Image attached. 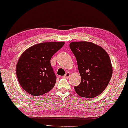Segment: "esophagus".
I'll return each mask as SVG.
<instances>
[{"label": "esophagus", "instance_id": "obj_1", "mask_svg": "<svg viewBox=\"0 0 128 128\" xmlns=\"http://www.w3.org/2000/svg\"><path fill=\"white\" fill-rule=\"evenodd\" d=\"M70 75H71L70 72H66V73L65 75L63 76V77H64V78H68V77H70Z\"/></svg>", "mask_w": 128, "mask_h": 128}]
</instances>
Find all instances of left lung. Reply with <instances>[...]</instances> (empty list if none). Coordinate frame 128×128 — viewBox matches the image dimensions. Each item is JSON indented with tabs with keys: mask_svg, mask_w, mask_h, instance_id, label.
<instances>
[{
	"mask_svg": "<svg viewBox=\"0 0 128 128\" xmlns=\"http://www.w3.org/2000/svg\"><path fill=\"white\" fill-rule=\"evenodd\" d=\"M70 48L76 56L81 76L80 84L74 87L76 92L82 98L98 96L108 86L112 76L109 55L90 42H72Z\"/></svg>",
	"mask_w": 128,
	"mask_h": 128,
	"instance_id": "8db88e82",
	"label": "left lung"
}]
</instances>
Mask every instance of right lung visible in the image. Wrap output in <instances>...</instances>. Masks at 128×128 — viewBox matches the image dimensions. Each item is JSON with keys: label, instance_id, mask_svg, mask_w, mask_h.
I'll use <instances>...</instances> for the list:
<instances>
[{"label": "right lung", "instance_id": "right-lung-1", "mask_svg": "<svg viewBox=\"0 0 128 128\" xmlns=\"http://www.w3.org/2000/svg\"><path fill=\"white\" fill-rule=\"evenodd\" d=\"M64 45V42L38 44L21 55L16 65V76L20 86L27 93L41 96L54 87L56 78L50 60Z\"/></svg>", "mask_w": 128, "mask_h": 128}]
</instances>
